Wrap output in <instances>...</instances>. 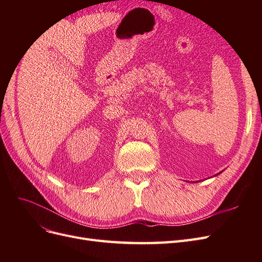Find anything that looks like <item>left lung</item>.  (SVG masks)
<instances>
[{
    "label": "left lung",
    "mask_w": 262,
    "mask_h": 262,
    "mask_svg": "<svg viewBox=\"0 0 262 262\" xmlns=\"http://www.w3.org/2000/svg\"><path fill=\"white\" fill-rule=\"evenodd\" d=\"M220 173H221V172H220ZM217 175H219V173H217Z\"/></svg>",
    "instance_id": "8db88e82"
}]
</instances>
